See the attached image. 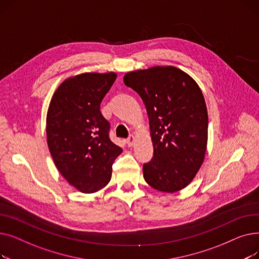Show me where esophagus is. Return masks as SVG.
<instances>
[{
	"mask_svg": "<svg viewBox=\"0 0 259 259\" xmlns=\"http://www.w3.org/2000/svg\"><path fill=\"white\" fill-rule=\"evenodd\" d=\"M134 143H135L134 135H130V137L127 139V144H128V146H129V147H132V146L134 145Z\"/></svg>",
	"mask_w": 259,
	"mask_h": 259,
	"instance_id": "1",
	"label": "esophagus"
}]
</instances>
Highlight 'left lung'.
<instances>
[{
	"instance_id": "obj_1",
	"label": "left lung",
	"mask_w": 259,
	"mask_h": 259,
	"mask_svg": "<svg viewBox=\"0 0 259 259\" xmlns=\"http://www.w3.org/2000/svg\"><path fill=\"white\" fill-rule=\"evenodd\" d=\"M143 100L150 126L153 157L144 179L160 192L174 193L193 181L205 159L208 111L196 81L174 66H155L124 75Z\"/></svg>"
}]
</instances>
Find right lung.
I'll return each mask as SVG.
<instances>
[{"label": "right lung", "instance_id": "right-lung-1", "mask_svg": "<svg viewBox=\"0 0 259 259\" xmlns=\"http://www.w3.org/2000/svg\"><path fill=\"white\" fill-rule=\"evenodd\" d=\"M115 72H85L66 78L53 93L46 117L47 144L54 165L68 184L93 193L111 180L122 149L109 139L110 125L100 106Z\"/></svg>", "mask_w": 259, "mask_h": 259}]
</instances>
